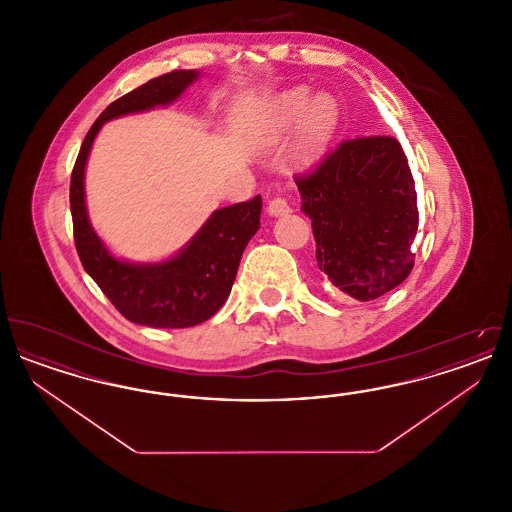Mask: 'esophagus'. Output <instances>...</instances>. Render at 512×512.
<instances>
[{
    "label": "esophagus",
    "mask_w": 512,
    "mask_h": 512,
    "mask_svg": "<svg viewBox=\"0 0 512 512\" xmlns=\"http://www.w3.org/2000/svg\"><path fill=\"white\" fill-rule=\"evenodd\" d=\"M267 211L268 215H272V217H282V215L290 213L292 209H290V203L286 197H272L268 201Z\"/></svg>",
    "instance_id": "34e87169"
}]
</instances>
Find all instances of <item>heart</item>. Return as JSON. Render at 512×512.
Here are the masks:
<instances>
[{
	"mask_svg": "<svg viewBox=\"0 0 512 512\" xmlns=\"http://www.w3.org/2000/svg\"><path fill=\"white\" fill-rule=\"evenodd\" d=\"M307 88H295L274 101L267 121L268 142H280L295 123L293 157L301 167H311L322 157L340 121L338 103L326 94L309 99Z\"/></svg>",
	"mask_w": 512,
	"mask_h": 512,
	"instance_id": "b5f03b06",
	"label": "heart"
}]
</instances>
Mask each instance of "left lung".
I'll use <instances>...</instances> for the list:
<instances>
[{
    "label": "left lung",
    "mask_w": 512,
    "mask_h": 512,
    "mask_svg": "<svg viewBox=\"0 0 512 512\" xmlns=\"http://www.w3.org/2000/svg\"><path fill=\"white\" fill-rule=\"evenodd\" d=\"M295 184L313 224L318 268L338 290L372 301L411 274L416 192L395 138L345 140Z\"/></svg>",
    "instance_id": "left-lung-1"
}]
</instances>
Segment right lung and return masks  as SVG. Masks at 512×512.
Here are the masks:
<instances>
[{"mask_svg": "<svg viewBox=\"0 0 512 512\" xmlns=\"http://www.w3.org/2000/svg\"><path fill=\"white\" fill-rule=\"evenodd\" d=\"M199 78V71H172L151 78L113 101L88 130L71 174L74 244L84 270L130 322L153 328H188L213 317L230 295L245 245L261 226V195L217 209L194 238L163 263H130L109 253L92 228L84 171L101 126L128 113L169 105Z\"/></svg>", "mask_w": 512, "mask_h": 512, "instance_id": "1", "label": "right lung"}]
</instances>
